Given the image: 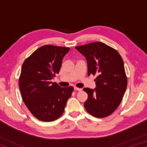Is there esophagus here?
<instances>
[{
	"mask_svg": "<svg viewBox=\"0 0 147 147\" xmlns=\"http://www.w3.org/2000/svg\"><path fill=\"white\" fill-rule=\"evenodd\" d=\"M74 90H76V91H81L82 90V88H76V87H74Z\"/></svg>",
	"mask_w": 147,
	"mask_h": 147,
	"instance_id": "obj_1",
	"label": "esophagus"
}]
</instances>
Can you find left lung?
Returning <instances> with one entry per match:
<instances>
[{"instance_id": "8db88e82", "label": "left lung", "mask_w": 147, "mask_h": 147, "mask_svg": "<svg viewBox=\"0 0 147 147\" xmlns=\"http://www.w3.org/2000/svg\"><path fill=\"white\" fill-rule=\"evenodd\" d=\"M86 57L88 74L96 75V88H84L88 94L84 102L88 112L95 117L110 115L121 104L127 88V77L120 54L102 42L75 47Z\"/></svg>"}]
</instances>
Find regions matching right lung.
Listing matches in <instances>:
<instances>
[{"mask_svg":"<svg viewBox=\"0 0 147 147\" xmlns=\"http://www.w3.org/2000/svg\"><path fill=\"white\" fill-rule=\"evenodd\" d=\"M69 47H39L24 60L19 76L22 98L31 113L39 120L51 122L60 117L73 87L61 88L51 80L58 74Z\"/></svg>","mask_w":147,"mask_h":147,"instance_id":"add662e5","label":"right lung"}]
</instances>
